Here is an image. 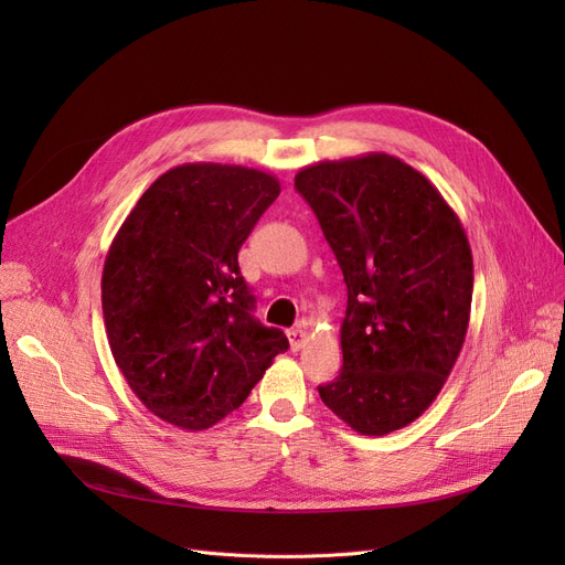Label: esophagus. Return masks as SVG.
<instances>
[{"label": "esophagus", "mask_w": 565, "mask_h": 565, "mask_svg": "<svg viewBox=\"0 0 565 565\" xmlns=\"http://www.w3.org/2000/svg\"><path fill=\"white\" fill-rule=\"evenodd\" d=\"M287 339H289V349L299 351L306 344V330L303 328H292V330L287 332Z\"/></svg>", "instance_id": "1"}]
</instances>
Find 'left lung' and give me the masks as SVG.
<instances>
[{"mask_svg":"<svg viewBox=\"0 0 565 565\" xmlns=\"http://www.w3.org/2000/svg\"><path fill=\"white\" fill-rule=\"evenodd\" d=\"M309 202L347 282L339 377L318 393L363 436L415 422L465 344L473 295L467 233L450 204L403 160L372 156L301 169Z\"/></svg>","mask_w":565,"mask_h":565,"instance_id":"obj_1","label":"left lung"}]
</instances>
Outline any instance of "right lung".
I'll return each instance as SVG.
<instances>
[{"instance_id": "add662e5", "label": "right lung", "mask_w": 565, "mask_h": 565, "mask_svg": "<svg viewBox=\"0 0 565 565\" xmlns=\"http://www.w3.org/2000/svg\"><path fill=\"white\" fill-rule=\"evenodd\" d=\"M278 195L259 169L181 164L148 188L108 249L100 301L113 358L150 413L179 429L231 415L289 349L252 316L237 266Z\"/></svg>"}]
</instances>
